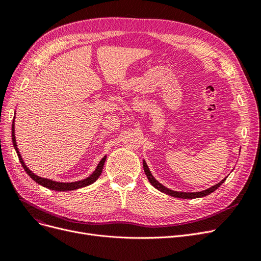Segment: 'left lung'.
Masks as SVG:
<instances>
[{
	"mask_svg": "<svg viewBox=\"0 0 261 261\" xmlns=\"http://www.w3.org/2000/svg\"><path fill=\"white\" fill-rule=\"evenodd\" d=\"M144 170H145V173H146V175H147L149 181H150V183H151V185H152L154 188L158 189V191H160V192H162V193H164V194H168V195L173 196V197H176V198H183V199H193V198H198V197L207 196V195H209V194L215 192L216 189H217L218 187H220L221 184H222L223 181L226 179V177H225L224 179L221 180L220 183H218V184H216L215 186H212V187L206 189V191L197 192V193H181V192L171 191V189H169V188H167V187H164L162 184H160L159 181H158V180L152 176L151 173H150L149 168H148V165H147L146 161H144Z\"/></svg>",
	"mask_w": 261,
	"mask_h": 261,
	"instance_id": "obj_1",
	"label": "left lung"
}]
</instances>
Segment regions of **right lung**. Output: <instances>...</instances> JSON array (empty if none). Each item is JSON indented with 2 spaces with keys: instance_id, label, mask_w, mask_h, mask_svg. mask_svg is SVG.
<instances>
[{
  "instance_id": "1",
  "label": "right lung",
  "mask_w": 261,
  "mask_h": 261,
  "mask_svg": "<svg viewBox=\"0 0 261 261\" xmlns=\"http://www.w3.org/2000/svg\"><path fill=\"white\" fill-rule=\"evenodd\" d=\"M15 118V117H14ZM14 121H13V125H12V140H13V145L15 147V150H16L17 152V155H18V159L22 165L23 170H25L27 172V174L33 178L35 181H37L38 184H40L46 188L49 189H53V191H59V192H67V191H74V189H77V188H82V187H85V186H88L90 184H92L93 181H96L97 178L100 176V174L102 173V169H103V164L106 162V159L107 156H103L102 158V160L99 162L98 167L96 169V171H94L92 174L87 177L83 180H78V181H73V183H59V181H54V180H51V179H46V178H42V177H39L37 175H35L33 172H31L27 167L26 164L23 163L21 156L19 154V151L17 149V145H16V139H15V132H14Z\"/></svg>"
}]
</instances>
